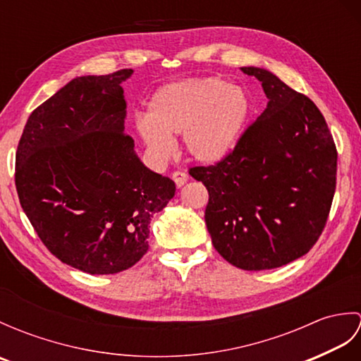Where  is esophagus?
<instances>
[{"mask_svg":"<svg viewBox=\"0 0 361 361\" xmlns=\"http://www.w3.org/2000/svg\"><path fill=\"white\" fill-rule=\"evenodd\" d=\"M172 180L175 181L176 188H181V186L186 185V181L189 180V175L186 172H183V171H175L172 173Z\"/></svg>","mask_w":361,"mask_h":361,"instance_id":"34e87169","label":"esophagus"}]
</instances>
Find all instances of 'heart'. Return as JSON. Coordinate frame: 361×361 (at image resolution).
I'll use <instances>...</instances> for the list:
<instances>
[{
    "mask_svg": "<svg viewBox=\"0 0 361 361\" xmlns=\"http://www.w3.org/2000/svg\"><path fill=\"white\" fill-rule=\"evenodd\" d=\"M252 113L250 93L221 78L188 79L158 90L147 118L136 119V132L159 155L171 152L172 135L183 133L185 149L198 163L225 159L242 137Z\"/></svg>",
    "mask_w": 361,
    "mask_h": 361,
    "instance_id": "1",
    "label": "heart"
}]
</instances>
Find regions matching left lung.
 Segmentation results:
<instances>
[{
	"label": "left lung",
	"instance_id": "left-lung-1",
	"mask_svg": "<svg viewBox=\"0 0 361 361\" xmlns=\"http://www.w3.org/2000/svg\"><path fill=\"white\" fill-rule=\"evenodd\" d=\"M242 71L262 83L267 109L225 159L189 173L209 192L204 220L219 255L242 270H271L304 256L319 239L338 153L307 96L264 68Z\"/></svg>",
	"mask_w": 361,
	"mask_h": 361
}]
</instances>
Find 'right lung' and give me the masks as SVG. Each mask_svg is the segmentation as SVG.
Returning a JSON list of instances; mask_svg holds the SVG:
<instances>
[{
    "mask_svg": "<svg viewBox=\"0 0 361 361\" xmlns=\"http://www.w3.org/2000/svg\"><path fill=\"white\" fill-rule=\"evenodd\" d=\"M133 70L73 79L30 113L15 155V186L54 256L90 274L133 267L175 183L145 167L124 133L121 83Z\"/></svg>",
    "mask_w": 361,
    "mask_h": 361,
    "instance_id": "right-lung-1",
    "label": "right lung"
}]
</instances>
